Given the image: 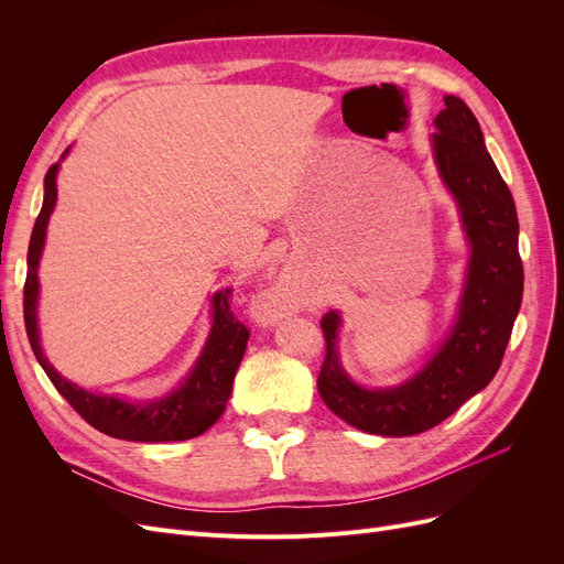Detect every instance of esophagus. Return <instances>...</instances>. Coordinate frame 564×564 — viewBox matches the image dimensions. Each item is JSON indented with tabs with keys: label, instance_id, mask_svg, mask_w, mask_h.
Wrapping results in <instances>:
<instances>
[{
	"label": "esophagus",
	"instance_id": "obj_1",
	"mask_svg": "<svg viewBox=\"0 0 564 564\" xmlns=\"http://www.w3.org/2000/svg\"><path fill=\"white\" fill-rule=\"evenodd\" d=\"M292 303H294L292 289L275 286V289H272V292L265 294L263 311H265L268 317H278V315H282V313H286L289 308H292Z\"/></svg>",
	"mask_w": 564,
	"mask_h": 564
}]
</instances>
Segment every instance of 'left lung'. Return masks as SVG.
<instances>
[{
	"instance_id": "obj_1",
	"label": "left lung",
	"mask_w": 564,
	"mask_h": 564,
	"mask_svg": "<svg viewBox=\"0 0 564 564\" xmlns=\"http://www.w3.org/2000/svg\"><path fill=\"white\" fill-rule=\"evenodd\" d=\"M435 129L437 169L458 202L473 247L466 294L449 338L412 381L367 390L340 369L338 313L329 311L319 322L327 340L317 377L319 398L338 419L371 435L404 437L431 431L480 392L501 367L522 303L516 202L489 158L480 124L464 100L445 96Z\"/></svg>"
}]
</instances>
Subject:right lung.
<instances>
[{"label": "right lung", "instance_id": "add662e5", "mask_svg": "<svg viewBox=\"0 0 564 564\" xmlns=\"http://www.w3.org/2000/svg\"><path fill=\"white\" fill-rule=\"evenodd\" d=\"M56 174L58 164H51L44 176L42 212L30 237L28 278L23 286V315L28 338L32 352H35L42 369L46 371V377L84 421L110 437L129 442H174L191 440L202 435L204 431H209L218 416L224 414L226 402L232 392L235 373L242 362L249 338V329L230 311L228 289L214 296V327L193 373L183 381L178 390H174L164 400L131 404L110 395H94V392L65 381L48 365L37 334V265L44 249L48 216L56 204Z\"/></svg>", "mask_w": 564, "mask_h": 564}]
</instances>
